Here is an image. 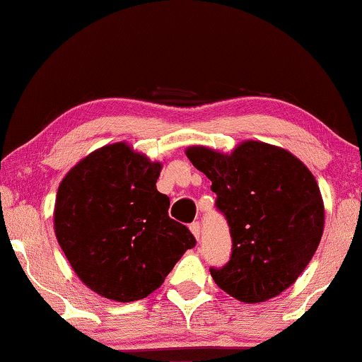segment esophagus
Here are the masks:
<instances>
[{
  "label": "esophagus",
  "mask_w": 362,
  "mask_h": 362,
  "mask_svg": "<svg viewBox=\"0 0 362 362\" xmlns=\"http://www.w3.org/2000/svg\"><path fill=\"white\" fill-rule=\"evenodd\" d=\"M189 229H191V233L194 234V238L199 241V238H201V224L199 223H192L191 226H189Z\"/></svg>",
  "instance_id": "1"
}]
</instances>
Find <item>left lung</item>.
<instances>
[{
    "instance_id": "1",
    "label": "left lung",
    "mask_w": 362,
    "mask_h": 362,
    "mask_svg": "<svg viewBox=\"0 0 362 362\" xmlns=\"http://www.w3.org/2000/svg\"><path fill=\"white\" fill-rule=\"evenodd\" d=\"M209 177L216 208L228 219L233 251L214 283L243 303H262L306 269L325 229V204L313 173L283 148L244 141L231 154L186 149Z\"/></svg>"
}]
</instances>
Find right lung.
<instances>
[{"instance_id":"add662e5","label":"right lung","mask_w":362,"mask_h":362,"mask_svg":"<svg viewBox=\"0 0 362 362\" xmlns=\"http://www.w3.org/2000/svg\"><path fill=\"white\" fill-rule=\"evenodd\" d=\"M163 164L126 143L103 146L58 187L54 233L78 278L103 298L131 303L164 283L196 239L168 216L156 189Z\"/></svg>"}]
</instances>
